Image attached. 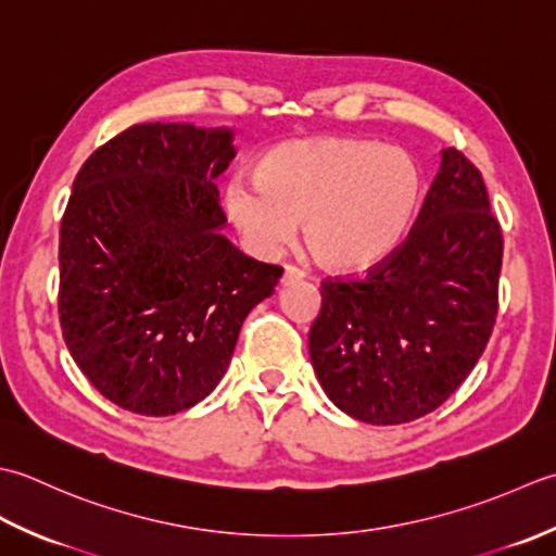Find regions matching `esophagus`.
<instances>
[{
	"label": "esophagus",
	"mask_w": 556,
	"mask_h": 556,
	"mask_svg": "<svg viewBox=\"0 0 556 556\" xmlns=\"http://www.w3.org/2000/svg\"><path fill=\"white\" fill-rule=\"evenodd\" d=\"M304 278V274L302 270L298 268V266H292V264H288L286 266V270H282V286H290V282H298V280H302Z\"/></svg>",
	"instance_id": "34e87169"
}]
</instances>
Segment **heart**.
I'll use <instances>...</instances> for the list:
<instances>
[{
	"mask_svg": "<svg viewBox=\"0 0 556 556\" xmlns=\"http://www.w3.org/2000/svg\"><path fill=\"white\" fill-rule=\"evenodd\" d=\"M254 182L237 179L225 206L258 254H276L304 220L312 256L336 274L387 264L420 208L422 175L410 155L362 139H298L268 149Z\"/></svg>",
	"mask_w": 556,
	"mask_h": 556,
	"instance_id": "b5f03b06",
	"label": "heart"
}]
</instances>
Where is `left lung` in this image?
I'll return each mask as SVG.
<instances>
[{
	"instance_id": "left-lung-1",
	"label": "left lung",
	"mask_w": 556,
	"mask_h": 556,
	"mask_svg": "<svg viewBox=\"0 0 556 556\" xmlns=\"http://www.w3.org/2000/svg\"><path fill=\"white\" fill-rule=\"evenodd\" d=\"M502 225L466 153L441 151L410 235L365 278L321 280L309 357L326 395L369 425L437 410L466 381L500 309Z\"/></svg>"
}]
</instances>
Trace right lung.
<instances>
[{"mask_svg": "<svg viewBox=\"0 0 556 556\" xmlns=\"http://www.w3.org/2000/svg\"><path fill=\"white\" fill-rule=\"evenodd\" d=\"M230 129L134 124L78 169L60 228V324L88 381L129 413H182L218 387L282 276L220 235Z\"/></svg>", "mask_w": 556, "mask_h": 556, "instance_id": "1", "label": "right lung"}]
</instances>
